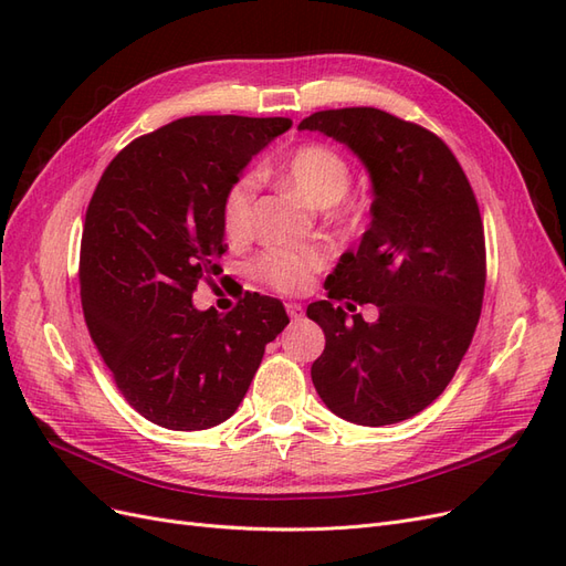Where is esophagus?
Instances as JSON below:
<instances>
[{"label": "esophagus", "instance_id": "obj_1", "mask_svg": "<svg viewBox=\"0 0 566 566\" xmlns=\"http://www.w3.org/2000/svg\"><path fill=\"white\" fill-rule=\"evenodd\" d=\"M285 310H287V316L293 318V321H300V318L304 316L302 304H297V302H287V304H285Z\"/></svg>", "mask_w": 566, "mask_h": 566}]
</instances>
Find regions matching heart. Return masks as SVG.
I'll list each match as a JSON object with an SVG mask.
<instances>
[{"label":"heart","instance_id":"obj_1","mask_svg":"<svg viewBox=\"0 0 566 566\" xmlns=\"http://www.w3.org/2000/svg\"><path fill=\"white\" fill-rule=\"evenodd\" d=\"M285 175L318 208H331L339 202L352 184L347 158L328 144H304L295 148L285 160ZM256 191H260V177L254 172H243L227 188L221 200V224L233 241H243L254 229ZM325 264H328V252L321 248H269L256 254L252 273L279 293H297L310 283L312 273L321 271Z\"/></svg>","mask_w":566,"mask_h":566}]
</instances>
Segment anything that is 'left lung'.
<instances>
[{
	"mask_svg": "<svg viewBox=\"0 0 566 566\" xmlns=\"http://www.w3.org/2000/svg\"><path fill=\"white\" fill-rule=\"evenodd\" d=\"M300 129L349 146L375 196L358 250L325 281L328 300L306 306L325 333L314 387L342 420H408L447 389L482 314L486 245L474 191L437 134L391 113L318 111ZM335 298L370 301L379 321L347 317Z\"/></svg>",
	"mask_w": 566,
	"mask_h": 566,
	"instance_id": "obj_1",
	"label": "left lung"
}]
</instances>
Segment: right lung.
Returning a JSON list of instances; mask_svg holds the SVG:
<instances>
[{
  "label": "right lung",
  "instance_id": "right-lung-1",
  "mask_svg": "<svg viewBox=\"0 0 566 566\" xmlns=\"http://www.w3.org/2000/svg\"><path fill=\"white\" fill-rule=\"evenodd\" d=\"M290 125L175 119L119 150L90 200L80 245L84 321L127 403L167 430L231 418L264 347L290 323L279 300L256 293L227 316L191 302L227 252V188Z\"/></svg>",
  "mask_w": 566,
  "mask_h": 566
}]
</instances>
